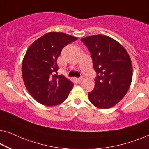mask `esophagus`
Wrapping results in <instances>:
<instances>
[{"label":"esophagus","mask_w":149,"mask_h":149,"mask_svg":"<svg viewBox=\"0 0 149 149\" xmlns=\"http://www.w3.org/2000/svg\"><path fill=\"white\" fill-rule=\"evenodd\" d=\"M83 79H84L83 77H78V78H77L76 79H77V82H78V83H81L82 80H83Z\"/></svg>","instance_id":"34e87169"}]
</instances>
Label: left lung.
<instances>
[{
  "label": "left lung",
  "instance_id": "1",
  "mask_svg": "<svg viewBox=\"0 0 149 149\" xmlns=\"http://www.w3.org/2000/svg\"><path fill=\"white\" fill-rule=\"evenodd\" d=\"M81 41L90 53L96 72L94 89L88 92L89 100L97 108L112 107L123 98L131 84L129 55L120 44L106 35H92Z\"/></svg>",
  "mask_w": 149,
  "mask_h": 149
}]
</instances>
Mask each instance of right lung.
Instances as JSON below:
<instances>
[{"mask_svg": "<svg viewBox=\"0 0 149 149\" xmlns=\"http://www.w3.org/2000/svg\"><path fill=\"white\" fill-rule=\"evenodd\" d=\"M77 37L63 33H46L31 45L22 63V75L28 92L40 104L55 106L63 102L74 84L57 75V59L61 50Z\"/></svg>", "mask_w": 149, "mask_h": 149, "instance_id": "right-lung-1", "label": "right lung"}]
</instances>
